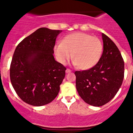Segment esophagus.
<instances>
[{"label":"esophagus","instance_id":"obj_1","mask_svg":"<svg viewBox=\"0 0 133 133\" xmlns=\"http://www.w3.org/2000/svg\"><path fill=\"white\" fill-rule=\"evenodd\" d=\"M72 71L71 69H67L66 70H65V72L66 73H69V72H71Z\"/></svg>","mask_w":133,"mask_h":133}]
</instances>
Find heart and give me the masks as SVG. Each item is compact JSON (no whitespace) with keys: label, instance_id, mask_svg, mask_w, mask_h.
<instances>
[{"label":"heart","instance_id":"b5f03b06","mask_svg":"<svg viewBox=\"0 0 133 133\" xmlns=\"http://www.w3.org/2000/svg\"><path fill=\"white\" fill-rule=\"evenodd\" d=\"M103 51V44L98 38L82 32L69 35L54 47L58 62L65 64L73 56V64L81 69H89L97 64Z\"/></svg>","mask_w":133,"mask_h":133}]
</instances>
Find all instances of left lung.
I'll return each instance as SVG.
<instances>
[{
	"instance_id": "8db88e82",
	"label": "left lung",
	"mask_w": 133,
	"mask_h": 133,
	"mask_svg": "<svg viewBox=\"0 0 133 133\" xmlns=\"http://www.w3.org/2000/svg\"><path fill=\"white\" fill-rule=\"evenodd\" d=\"M103 52L92 68L76 71V86L80 97L93 106H101L115 96L124 79V62L116 44L102 34Z\"/></svg>"
}]
</instances>
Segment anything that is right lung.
I'll list each match as a JSON object with an SVG mask.
<instances>
[{
	"instance_id": "obj_1",
	"label": "right lung",
	"mask_w": 133,
	"mask_h": 133,
	"mask_svg": "<svg viewBox=\"0 0 133 133\" xmlns=\"http://www.w3.org/2000/svg\"><path fill=\"white\" fill-rule=\"evenodd\" d=\"M62 32L45 27L37 30L18 44L10 68V81L23 101L41 106L57 96L66 68L55 60L54 47Z\"/></svg>"
}]
</instances>
